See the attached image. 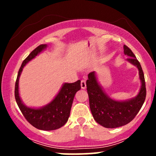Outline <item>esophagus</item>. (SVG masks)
<instances>
[{
  "instance_id": "obj_1",
  "label": "esophagus",
  "mask_w": 156,
  "mask_h": 156,
  "mask_svg": "<svg viewBox=\"0 0 156 156\" xmlns=\"http://www.w3.org/2000/svg\"><path fill=\"white\" fill-rule=\"evenodd\" d=\"M80 86H81V88L82 89H86L87 87V84H86V80H82L81 82H80Z\"/></svg>"
}]
</instances>
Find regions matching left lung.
<instances>
[{
    "mask_svg": "<svg viewBox=\"0 0 156 156\" xmlns=\"http://www.w3.org/2000/svg\"><path fill=\"white\" fill-rule=\"evenodd\" d=\"M124 53L129 56L127 60L136 66L139 69L141 86L136 98L125 101L112 100L103 92L98 83L95 72L89 73L87 80L89 106L93 117L98 124L107 128H118L131 122L139 113L146 98L145 80L141 64L131 50L125 44Z\"/></svg>",
    "mask_w": 156,
    "mask_h": 156,
    "instance_id": "obj_1",
    "label": "left lung"
}]
</instances>
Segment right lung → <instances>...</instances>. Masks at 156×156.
<instances>
[{"label":"right lung","mask_w":156,"mask_h":156,"mask_svg":"<svg viewBox=\"0 0 156 156\" xmlns=\"http://www.w3.org/2000/svg\"><path fill=\"white\" fill-rule=\"evenodd\" d=\"M46 47L47 44L39 45L23 62L15 82V96L20 110L30 124L39 130H53L60 128L67 122L75 94L80 89V80H78L72 83H64L54 99L42 108H28L23 104L19 95L18 86L19 78L23 68Z\"/></svg>","instance_id":"add662e5"}]
</instances>
